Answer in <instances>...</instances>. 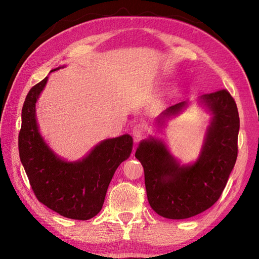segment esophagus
<instances>
[{
	"label": "esophagus",
	"mask_w": 259,
	"mask_h": 259,
	"mask_svg": "<svg viewBox=\"0 0 259 259\" xmlns=\"http://www.w3.org/2000/svg\"><path fill=\"white\" fill-rule=\"evenodd\" d=\"M145 133H146V125L144 123L139 122V123L135 124L134 129H133V134H134V136L136 137L137 139L141 138V137L145 135Z\"/></svg>",
	"instance_id": "34e87169"
}]
</instances>
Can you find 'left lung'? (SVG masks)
I'll return each instance as SVG.
<instances>
[{
	"label": "left lung",
	"instance_id": "8db88e82",
	"mask_svg": "<svg viewBox=\"0 0 259 259\" xmlns=\"http://www.w3.org/2000/svg\"><path fill=\"white\" fill-rule=\"evenodd\" d=\"M200 100L212 119L195 163L180 166L164 144L152 138L141 141L136 151L145 170L148 201L164 218L186 219L210 208L222 196L237 159L239 115L234 98L223 89L202 95ZM185 104L169 107L157 122L178 114Z\"/></svg>",
	"mask_w": 259,
	"mask_h": 259
}]
</instances>
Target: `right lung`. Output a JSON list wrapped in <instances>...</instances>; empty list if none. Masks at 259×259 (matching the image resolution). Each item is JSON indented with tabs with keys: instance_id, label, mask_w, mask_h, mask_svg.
Instances as JSON below:
<instances>
[{
	"instance_id": "add662e5",
	"label": "right lung",
	"mask_w": 259,
	"mask_h": 259,
	"mask_svg": "<svg viewBox=\"0 0 259 259\" xmlns=\"http://www.w3.org/2000/svg\"><path fill=\"white\" fill-rule=\"evenodd\" d=\"M47 81L48 76L31 88L22 108L21 162L38 201L63 217L88 221L101 210L115 170L133 150V137L123 135L103 140L82 160H62L37 129L35 103Z\"/></svg>"
}]
</instances>
